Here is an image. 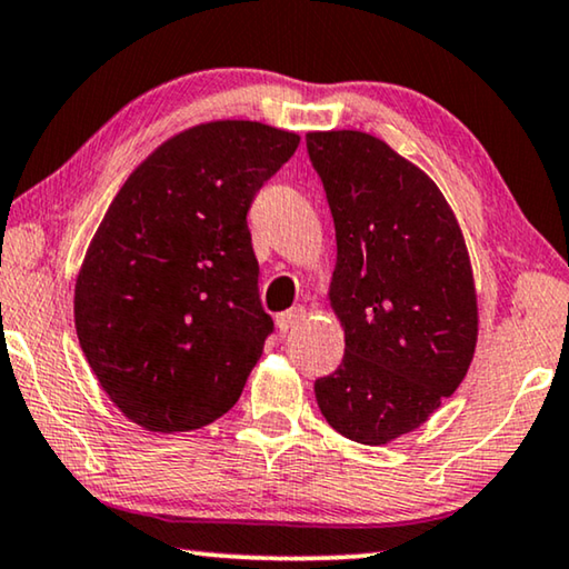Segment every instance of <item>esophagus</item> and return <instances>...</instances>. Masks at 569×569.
Returning <instances> with one entry per match:
<instances>
[{"instance_id": "obj_1", "label": "esophagus", "mask_w": 569, "mask_h": 569, "mask_svg": "<svg viewBox=\"0 0 569 569\" xmlns=\"http://www.w3.org/2000/svg\"><path fill=\"white\" fill-rule=\"evenodd\" d=\"M303 319H307V309H303V307H293V309L278 313L276 325H278V329H281V332H291V329L299 327Z\"/></svg>"}]
</instances>
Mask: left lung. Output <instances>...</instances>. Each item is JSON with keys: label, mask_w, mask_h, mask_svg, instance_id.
Listing matches in <instances>:
<instances>
[{"label": "left lung", "mask_w": 569, "mask_h": 569, "mask_svg": "<svg viewBox=\"0 0 569 569\" xmlns=\"http://www.w3.org/2000/svg\"><path fill=\"white\" fill-rule=\"evenodd\" d=\"M337 232L329 299L345 358L317 378L329 427L386 445L421 427L470 368L478 303L468 248L442 191L366 132H309Z\"/></svg>", "instance_id": "1"}]
</instances>
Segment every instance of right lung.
Here are the masks:
<instances>
[{
    "label": "right lung",
    "instance_id": "add662e5",
    "mask_svg": "<svg viewBox=\"0 0 569 569\" xmlns=\"http://www.w3.org/2000/svg\"><path fill=\"white\" fill-rule=\"evenodd\" d=\"M299 134L209 122L163 142L109 203L76 281V335L101 388L148 431L232 409L273 335L248 211Z\"/></svg>",
    "mask_w": 569,
    "mask_h": 569
}]
</instances>
